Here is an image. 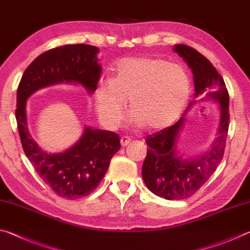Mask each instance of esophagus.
<instances>
[{"instance_id":"obj_1","label":"esophagus","mask_w":250,"mask_h":250,"mask_svg":"<svg viewBox=\"0 0 250 250\" xmlns=\"http://www.w3.org/2000/svg\"><path fill=\"white\" fill-rule=\"evenodd\" d=\"M130 142H131V139L129 137H121L120 139V143L122 146H126Z\"/></svg>"}]
</instances>
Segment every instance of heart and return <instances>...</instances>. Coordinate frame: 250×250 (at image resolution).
I'll list each match as a JSON object with an SVG mask.
<instances>
[{
	"label": "heart",
	"instance_id": "1",
	"mask_svg": "<svg viewBox=\"0 0 250 250\" xmlns=\"http://www.w3.org/2000/svg\"><path fill=\"white\" fill-rule=\"evenodd\" d=\"M189 94V75L183 65L151 57H128L116 63L112 79L98 80L94 96L99 120L107 129L119 126L128 99L131 124L155 130L179 117Z\"/></svg>",
	"mask_w": 250,
	"mask_h": 250
}]
</instances>
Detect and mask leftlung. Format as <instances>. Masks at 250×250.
Segmentation results:
<instances>
[{
  "instance_id": "1",
  "label": "left lung",
  "mask_w": 250,
  "mask_h": 250,
  "mask_svg": "<svg viewBox=\"0 0 250 250\" xmlns=\"http://www.w3.org/2000/svg\"><path fill=\"white\" fill-rule=\"evenodd\" d=\"M174 51L179 54L193 74L194 96L203 93L220 104V124L212 147L197 158L186 160L176 147L185 116L194 103L189 104L183 117L175 125L147 135V154L142 167L144 184L156 196L166 200H181L196 193L207 183L224 155L229 131V96L224 80L208 59L196 49L176 44Z\"/></svg>"
}]
</instances>
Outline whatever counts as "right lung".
Masks as SVG:
<instances>
[{
  "instance_id": "add662e5",
  "label": "right lung",
  "mask_w": 250,
  "mask_h": 250,
  "mask_svg": "<svg viewBox=\"0 0 250 250\" xmlns=\"http://www.w3.org/2000/svg\"><path fill=\"white\" fill-rule=\"evenodd\" d=\"M98 52L97 47L84 43L50 49L30 63L17 88L15 117L24 152L40 178L65 199L88 196L96 189L121 147L119 135L86 126L81 139L65 152L47 153L27 126L26 101L38 89L59 83H78L93 94L102 74Z\"/></svg>"
}]
</instances>
